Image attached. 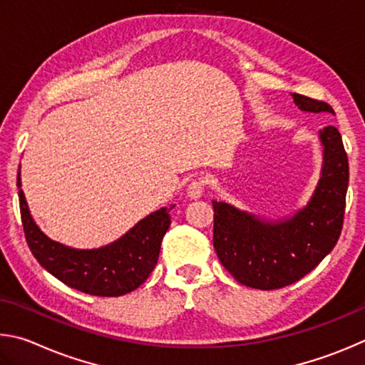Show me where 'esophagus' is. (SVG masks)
<instances>
[{"mask_svg":"<svg viewBox=\"0 0 365 365\" xmlns=\"http://www.w3.org/2000/svg\"><path fill=\"white\" fill-rule=\"evenodd\" d=\"M203 190H205V182L202 181V179H199V181H194L189 184L187 187V195L190 197V199H200V197L203 195Z\"/></svg>","mask_w":365,"mask_h":365,"instance_id":"34e87169","label":"esophagus"}]
</instances>
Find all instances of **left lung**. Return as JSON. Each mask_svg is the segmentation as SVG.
<instances>
[{
  "label": "left lung",
  "instance_id": "left-lung-1",
  "mask_svg": "<svg viewBox=\"0 0 365 365\" xmlns=\"http://www.w3.org/2000/svg\"><path fill=\"white\" fill-rule=\"evenodd\" d=\"M299 110L334 113L327 102L292 94ZM321 178L309 202L289 218L266 220L213 200V245L237 282L258 290L282 289L311 272L341 234L349 181L348 157L335 126L319 131Z\"/></svg>",
  "mask_w": 365,
  "mask_h": 365
}]
</instances>
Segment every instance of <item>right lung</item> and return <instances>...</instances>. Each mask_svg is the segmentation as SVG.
Returning a JSON list of instances; mask_svg holds the SVG:
<instances>
[{
    "instance_id": "add662e5",
    "label": "right lung",
    "mask_w": 365,
    "mask_h": 365,
    "mask_svg": "<svg viewBox=\"0 0 365 365\" xmlns=\"http://www.w3.org/2000/svg\"><path fill=\"white\" fill-rule=\"evenodd\" d=\"M25 239L44 269L72 289L96 297H121L136 290L155 267L162 239L170 227V208L147 215L118 240L93 250H78L51 240L36 226L25 200L21 166L17 173Z\"/></svg>"
}]
</instances>
